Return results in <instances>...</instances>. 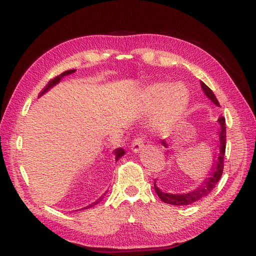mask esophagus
Instances as JSON below:
<instances>
[{
  "instance_id": "34e87169",
  "label": "esophagus",
  "mask_w": 256,
  "mask_h": 256,
  "mask_svg": "<svg viewBox=\"0 0 256 256\" xmlns=\"http://www.w3.org/2000/svg\"><path fill=\"white\" fill-rule=\"evenodd\" d=\"M142 147H144V140L140 136H136L130 144V150L133 152H138Z\"/></svg>"
}]
</instances>
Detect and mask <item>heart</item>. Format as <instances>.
Instances as JSON below:
<instances>
[{
    "instance_id": "heart-1",
    "label": "heart",
    "mask_w": 256,
    "mask_h": 256,
    "mask_svg": "<svg viewBox=\"0 0 256 256\" xmlns=\"http://www.w3.org/2000/svg\"><path fill=\"white\" fill-rule=\"evenodd\" d=\"M142 100L147 109L159 106L155 116V126L162 130H169L180 121L188 109L190 92L181 82L174 85L156 82L145 89Z\"/></svg>"
}]
</instances>
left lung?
I'll use <instances>...</instances> for the list:
<instances>
[{"label":"left lung","instance_id":"left-lung-1","mask_svg":"<svg viewBox=\"0 0 256 256\" xmlns=\"http://www.w3.org/2000/svg\"><path fill=\"white\" fill-rule=\"evenodd\" d=\"M200 86L202 89H203L204 94L208 97L214 104L219 106V102L216 98L215 94L212 92V89L206 86L203 82H200ZM218 123L220 126V130L218 132V155L214 158H217V160L214 159L212 160V169L208 172V176H206V179L204 182L200 184V186L195 188L194 191L188 192V193H184V194H170V193H164L162 190L156 186V181L154 186H155V191L157 195L159 196V198L162 200L164 203L171 204V205H176V206H183V205H190L193 204L194 202L198 200L200 198H205V196L208 195L214 188L216 186V184L218 181L220 180L222 171H224V152H226V120L224 116H220L218 118ZM162 144L164 147H168L167 142L164 140H162ZM169 152V150H168Z\"/></svg>","mask_w":256,"mask_h":256}]
</instances>
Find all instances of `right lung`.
Instances as JSON below:
<instances>
[{
  "label": "right lung",
  "instance_id": "right-lung-1",
  "mask_svg": "<svg viewBox=\"0 0 256 256\" xmlns=\"http://www.w3.org/2000/svg\"><path fill=\"white\" fill-rule=\"evenodd\" d=\"M75 70H65V72H63L62 74H60V75H58V76H56V77H54V78H53L52 80H50L49 82H48V85L46 86V88H44V90L42 92H40V94H39V96H41V94H44V92H46L48 90H50V89L53 87V86H56V84H58V82H60L61 80V78H63V77L64 76H66V75H70V74H73L74 72H75ZM114 155H116V162H118V159H120L123 155H124V154H126V152H124V150H123V148H118V150H116L114 152ZM101 200H102V198H100L98 200H96V202H94V203H92V205H89V206H87V207H85V208H82V210H86V208H89V207H92V206H94V205H96V204H98L99 203V202Z\"/></svg>",
  "mask_w": 256,
  "mask_h": 256
}]
</instances>
